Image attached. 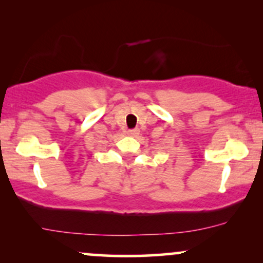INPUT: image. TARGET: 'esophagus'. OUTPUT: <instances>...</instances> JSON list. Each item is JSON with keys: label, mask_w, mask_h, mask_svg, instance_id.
Returning <instances> with one entry per match:
<instances>
[{"label": "esophagus", "mask_w": 263, "mask_h": 263, "mask_svg": "<svg viewBox=\"0 0 263 263\" xmlns=\"http://www.w3.org/2000/svg\"><path fill=\"white\" fill-rule=\"evenodd\" d=\"M138 134H140V129H138V128L129 129V131H127L128 136H138Z\"/></svg>", "instance_id": "34e87169"}]
</instances>
